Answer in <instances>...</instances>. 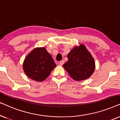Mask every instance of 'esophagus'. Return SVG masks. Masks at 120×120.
I'll return each mask as SVG.
<instances>
[{"label":"esophagus","mask_w":120,"mask_h":120,"mask_svg":"<svg viewBox=\"0 0 120 120\" xmlns=\"http://www.w3.org/2000/svg\"><path fill=\"white\" fill-rule=\"evenodd\" d=\"M64 64V60H61V61L59 62V65H60V66H62Z\"/></svg>","instance_id":"34e87169"}]
</instances>
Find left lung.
<instances>
[{"mask_svg":"<svg viewBox=\"0 0 120 120\" xmlns=\"http://www.w3.org/2000/svg\"><path fill=\"white\" fill-rule=\"evenodd\" d=\"M68 58L63 67L75 81L88 79L94 71V59L84 44L73 47L68 54Z\"/></svg>","mask_w":120,"mask_h":120,"instance_id":"obj_1","label":"left lung"}]
</instances>
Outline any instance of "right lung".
<instances>
[{
	"mask_svg": "<svg viewBox=\"0 0 120 120\" xmlns=\"http://www.w3.org/2000/svg\"><path fill=\"white\" fill-rule=\"evenodd\" d=\"M56 66L52 55L44 47L34 48L26 56L23 63L25 74L37 82L45 80Z\"/></svg>",
	"mask_w": 120,
	"mask_h": 120,
	"instance_id": "right-lung-1",
	"label": "right lung"
}]
</instances>
